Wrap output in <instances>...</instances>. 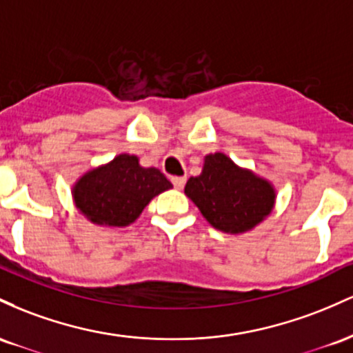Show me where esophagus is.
<instances>
[{
	"label": "esophagus",
	"instance_id": "34e87169",
	"mask_svg": "<svg viewBox=\"0 0 353 353\" xmlns=\"http://www.w3.org/2000/svg\"><path fill=\"white\" fill-rule=\"evenodd\" d=\"M172 183L176 190H181L185 187V183H187V178H185V176H172Z\"/></svg>",
	"mask_w": 353,
	"mask_h": 353
}]
</instances>
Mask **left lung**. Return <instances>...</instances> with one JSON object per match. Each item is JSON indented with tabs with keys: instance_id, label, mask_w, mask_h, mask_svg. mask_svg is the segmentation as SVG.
I'll use <instances>...</instances> for the list:
<instances>
[{
	"instance_id": "8db88e82",
	"label": "left lung",
	"mask_w": 353,
	"mask_h": 353,
	"mask_svg": "<svg viewBox=\"0 0 353 353\" xmlns=\"http://www.w3.org/2000/svg\"><path fill=\"white\" fill-rule=\"evenodd\" d=\"M185 193L213 227L227 233L253 228L275 201L268 181L239 168L223 153L205 158L201 175L190 178Z\"/></svg>"
}]
</instances>
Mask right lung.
<instances>
[{"label": "right lung", "instance_id": "obj_1", "mask_svg": "<svg viewBox=\"0 0 353 353\" xmlns=\"http://www.w3.org/2000/svg\"><path fill=\"white\" fill-rule=\"evenodd\" d=\"M172 187L160 170L143 168L133 155H120L81 176L73 196L80 212L94 223L126 227L153 196Z\"/></svg>", "mask_w": 353, "mask_h": 353}]
</instances>
